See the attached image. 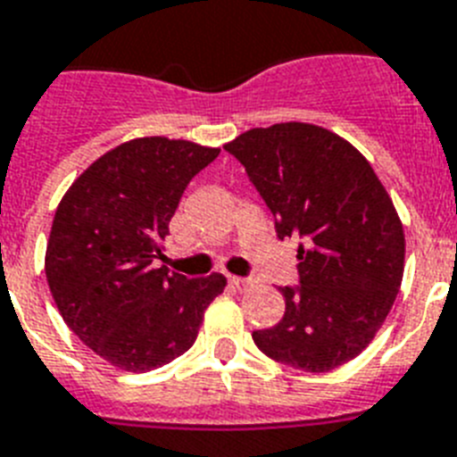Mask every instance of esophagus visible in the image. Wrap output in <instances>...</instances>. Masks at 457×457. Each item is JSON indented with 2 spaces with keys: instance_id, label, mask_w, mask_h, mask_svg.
<instances>
[{
  "instance_id": "obj_1",
  "label": "esophagus",
  "mask_w": 457,
  "mask_h": 457,
  "mask_svg": "<svg viewBox=\"0 0 457 457\" xmlns=\"http://www.w3.org/2000/svg\"><path fill=\"white\" fill-rule=\"evenodd\" d=\"M229 286L235 287V290H239V293H244V290L253 287V281L251 278H241V276H229Z\"/></svg>"
}]
</instances>
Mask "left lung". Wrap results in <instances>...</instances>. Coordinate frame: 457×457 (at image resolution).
Wrapping results in <instances>:
<instances>
[{"instance_id":"1","label":"left lung","mask_w":457,"mask_h":457,"mask_svg":"<svg viewBox=\"0 0 457 457\" xmlns=\"http://www.w3.org/2000/svg\"><path fill=\"white\" fill-rule=\"evenodd\" d=\"M274 216L300 239V286H281L286 313L255 346L304 371H329L367 348L404 274L400 216L362 153L309 122L255 128L225 144Z\"/></svg>"}]
</instances>
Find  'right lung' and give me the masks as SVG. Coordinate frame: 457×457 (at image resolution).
Masks as SVG:
<instances>
[{"mask_svg": "<svg viewBox=\"0 0 457 457\" xmlns=\"http://www.w3.org/2000/svg\"><path fill=\"white\" fill-rule=\"evenodd\" d=\"M218 153L167 137L132 139L95 160L57 206L48 287L69 329L113 367L151 371L183 355L228 283L153 267L183 190Z\"/></svg>", "mask_w": 457, "mask_h": 457, "instance_id": "obj_1", "label": "right lung"}]
</instances>
